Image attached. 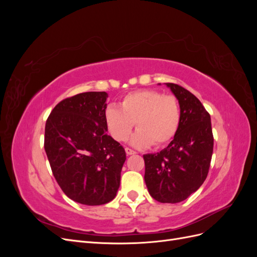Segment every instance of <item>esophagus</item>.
Segmentation results:
<instances>
[{
  "label": "esophagus",
  "instance_id": "esophagus-1",
  "mask_svg": "<svg viewBox=\"0 0 257 257\" xmlns=\"http://www.w3.org/2000/svg\"><path fill=\"white\" fill-rule=\"evenodd\" d=\"M125 152H126L127 155H132V154H135L136 153L134 150H132L131 148H127V147L125 148Z\"/></svg>",
  "mask_w": 257,
  "mask_h": 257
}]
</instances>
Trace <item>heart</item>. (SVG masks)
<instances>
[{
    "label": "heart",
    "mask_w": 257,
    "mask_h": 257,
    "mask_svg": "<svg viewBox=\"0 0 257 257\" xmlns=\"http://www.w3.org/2000/svg\"><path fill=\"white\" fill-rule=\"evenodd\" d=\"M106 127L116 142H126L132 131V145L161 147L172 142L181 122L180 103L174 95H163L155 90H139L124 96L120 107L110 105L104 113Z\"/></svg>",
    "instance_id": "1"
}]
</instances>
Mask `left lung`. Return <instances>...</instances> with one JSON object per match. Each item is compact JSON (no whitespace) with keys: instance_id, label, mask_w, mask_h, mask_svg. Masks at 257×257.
<instances>
[{"instance_id":"left-lung-1","label":"left lung","mask_w":257,"mask_h":257,"mask_svg":"<svg viewBox=\"0 0 257 257\" xmlns=\"http://www.w3.org/2000/svg\"><path fill=\"white\" fill-rule=\"evenodd\" d=\"M165 84L180 103V127L165 149L144 155L145 182L155 200L177 204L196 192L206 180L213 135L210 114L200 100L181 85Z\"/></svg>"}]
</instances>
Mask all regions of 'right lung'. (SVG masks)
I'll return each mask as SVG.
<instances>
[{
  "mask_svg": "<svg viewBox=\"0 0 257 257\" xmlns=\"http://www.w3.org/2000/svg\"><path fill=\"white\" fill-rule=\"evenodd\" d=\"M106 92H84L53 108L46 121L45 151L52 174L76 203L97 206L112 200L126 154L107 134Z\"/></svg>",
  "mask_w": 257,
  "mask_h": 257,
  "instance_id": "1",
  "label": "right lung"
}]
</instances>
